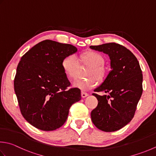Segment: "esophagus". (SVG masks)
Segmentation results:
<instances>
[{
    "mask_svg": "<svg viewBox=\"0 0 156 156\" xmlns=\"http://www.w3.org/2000/svg\"><path fill=\"white\" fill-rule=\"evenodd\" d=\"M81 96H82V98H85V97H87L88 96V94L87 93L83 92V91H82V92L81 93Z\"/></svg>",
    "mask_w": 156,
    "mask_h": 156,
    "instance_id": "34e87169",
    "label": "esophagus"
}]
</instances>
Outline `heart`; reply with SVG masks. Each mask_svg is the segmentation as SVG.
Instances as JSON below:
<instances>
[{"label": "heart", "mask_w": 156, "mask_h": 156, "mask_svg": "<svg viewBox=\"0 0 156 156\" xmlns=\"http://www.w3.org/2000/svg\"><path fill=\"white\" fill-rule=\"evenodd\" d=\"M79 61L84 64L90 66L87 72V79H76L72 82L74 88L87 90L94 87L97 84V78L101 80L103 78V69L101 66L104 63V59L100 53L95 51H88L82 54L79 57ZM62 68L64 73L69 79H74L78 74L79 62L76 57L70 55L66 57L62 61Z\"/></svg>", "instance_id": "1"}]
</instances>
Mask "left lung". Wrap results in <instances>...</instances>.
Listing matches in <instances>:
<instances>
[{
	"label": "left lung",
	"instance_id": "8db88e82",
	"mask_svg": "<svg viewBox=\"0 0 156 156\" xmlns=\"http://www.w3.org/2000/svg\"><path fill=\"white\" fill-rule=\"evenodd\" d=\"M91 49L108 55L111 70L101 84L94 90L98 100L91 112L97 129L114 132L129 124L135 115L143 93V74L139 63L126 47L114 42L90 46Z\"/></svg>",
	"mask_w": 156,
	"mask_h": 156
}]
</instances>
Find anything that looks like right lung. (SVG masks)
<instances>
[{"instance_id":"right-lung-1","label":"right lung","mask_w":156,"mask_h":156,"mask_svg":"<svg viewBox=\"0 0 156 156\" xmlns=\"http://www.w3.org/2000/svg\"><path fill=\"white\" fill-rule=\"evenodd\" d=\"M77 51L72 44L45 40L21 58L14 89L21 114L36 129H59L66 122L70 107L81 99L79 88L68 89L70 82L62 66L64 58Z\"/></svg>"}]
</instances>
